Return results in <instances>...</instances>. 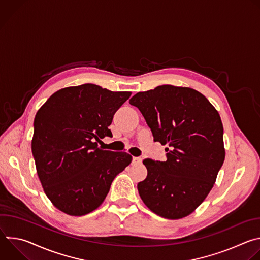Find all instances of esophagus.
I'll return each mask as SVG.
<instances>
[{
	"label": "esophagus",
	"instance_id": "1",
	"mask_svg": "<svg viewBox=\"0 0 260 260\" xmlns=\"http://www.w3.org/2000/svg\"><path fill=\"white\" fill-rule=\"evenodd\" d=\"M132 162H133V165H140L142 162V158L141 157H133Z\"/></svg>",
	"mask_w": 260,
	"mask_h": 260
}]
</instances>
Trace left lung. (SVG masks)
<instances>
[{
	"label": "left lung",
	"instance_id": "8db88e82",
	"mask_svg": "<svg viewBox=\"0 0 260 260\" xmlns=\"http://www.w3.org/2000/svg\"><path fill=\"white\" fill-rule=\"evenodd\" d=\"M137 107L154 141L168 145L167 160L146 158L147 177L138 183L144 204L156 215L180 219L207 198L223 165V125L218 111L201 92L173 85L138 92Z\"/></svg>",
	"mask_w": 260,
	"mask_h": 260
}]
</instances>
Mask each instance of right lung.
<instances>
[{
	"label": "right lung",
	"instance_id": "right-lung-1",
	"mask_svg": "<svg viewBox=\"0 0 260 260\" xmlns=\"http://www.w3.org/2000/svg\"><path fill=\"white\" fill-rule=\"evenodd\" d=\"M131 94L86 83L54 92L37 112L31 140L37 174L61 212L82 216L94 211L114 178L132 162L126 152L98 146L101 139L112 137L109 125Z\"/></svg>",
	"mask_w": 260,
	"mask_h": 260
}]
</instances>
